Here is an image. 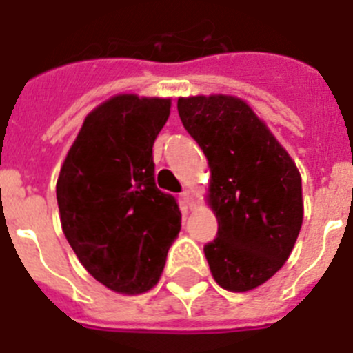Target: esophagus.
<instances>
[{
	"mask_svg": "<svg viewBox=\"0 0 353 353\" xmlns=\"http://www.w3.org/2000/svg\"><path fill=\"white\" fill-rule=\"evenodd\" d=\"M181 199H183V203H185L186 206H188V208H190V206H194V192H192V190H185L181 194Z\"/></svg>",
	"mask_w": 353,
	"mask_h": 353,
	"instance_id": "34e87169",
	"label": "esophagus"
}]
</instances>
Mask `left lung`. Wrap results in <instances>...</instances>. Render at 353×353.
Wrapping results in <instances>:
<instances>
[{"label":"left lung","instance_id":"8db88e82","mask_svg":"<svg viewBox=\"0 0 353 353\" xmlns=\"http://www.w3.org/2000/svg\"><path fill=\"white\" fill-rule=\"evenodd\" d=\"M177 111L212 172L208 201L219 228L204 245L210 271L226 291H251L294 248L303 222L300 172L244 100L188 97Z\"/></svg>","mask_w":353,"mask_h":353}]
</instances>
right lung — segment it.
Wrapping results in <instances>:
<instances>
[{"instance_id": "right-lung-1", "label": "right lung", "mask_w": 353, "mask_h": 353, "mask_svg": "<svg viewBox=\"0 0 353 353\" xmlns=\"http://www.w3.org/2000/svg\"><path fill=\"white\" fill-rule=\"evenodd\" d=\"M170 99L118 94L91 111L57 181L62 232L94 280L121 294L158 283L181 232L174 195L154 179L152 145Z\"/></svg>"}]
</instances>
